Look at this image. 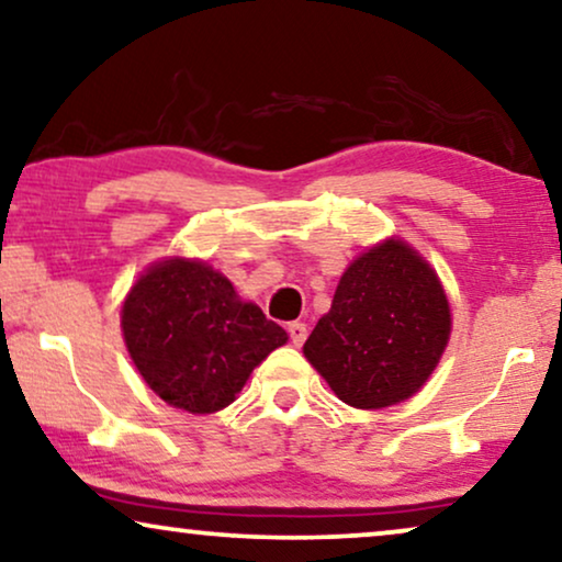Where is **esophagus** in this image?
<instances>
[{"instance_id": "34e87169", "label": "esophagus", "mask_w": 562, "mask_h": 562, "mask_svg": "<svg viewBox=\"0 0 562 562\" xmlns=\"http://www.w3.org/2000/svg\"><path fill=\"white\" fill-rule=\"evenodd\" d=\"M289 335H291V342L294 345H302L306 340V325L304 322H289Z\"/></svg>"}]
</instances>
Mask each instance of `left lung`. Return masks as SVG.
<instances>
[{
	"label": "left lung",
	"mask_w": 562,
	"mask_h": 562,
	"mask_svg": "<svg viewBox=\"0 0 562 562\" xmlns=\"http://www.w3.org/2000/svg\"><path fill=\"white\" fill-rule=\"evenodd\" d=\"M448 337L440 279L409 245L386 240L342 273L304 356L345 404L381 409L417 394Z\"/></svg>",
	"instance_id": "1"
}]
</instances>
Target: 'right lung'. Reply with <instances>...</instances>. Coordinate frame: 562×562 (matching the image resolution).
<instances>
[{"mask_svg": "<svg viewBox=\"0 0 562 562\" xmlns=\"http://www.w3.org/2000/svg\"><path fill=\"white\" fill-rule=\"evenodd\" d=\"M122 333L145 383L166 404L212 414L235 402L260 360L289 340L260 306L199 260L153 266L125 299Z\"/></svg>", "mask_w": 562, "mask_h": 562, "instance_id": "1", "label": "right lung"}]
</instances>
